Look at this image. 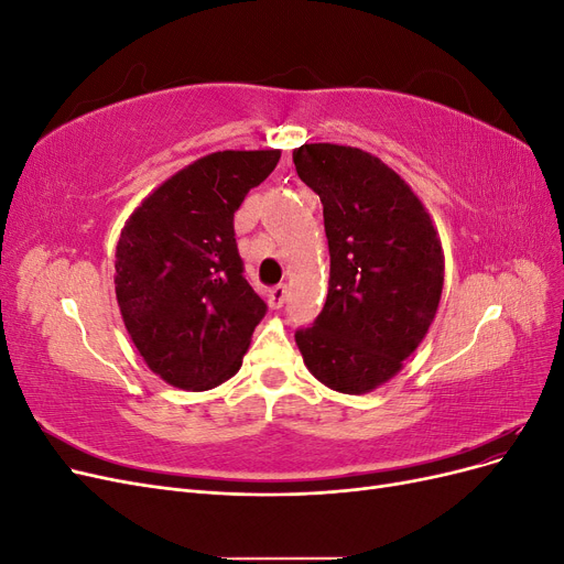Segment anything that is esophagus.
<instances>
[{
    "label": "esophagus",
    "instance_id": "34e87169",
    "mask_svg": "<svg viewBox=\"0 0 564 564\" xmlns=\"http://www.w3.org/2000/svg\"><path fill=\"white\" fill-rule=\"evenodd\" d=\"M286 299H289V292H286L284 284H278V286L268 289V305H270V308H282V305L286 303Z\"/></svg>",
    "mask_w": 564,
    "mask_h": 564
}]
</instances>
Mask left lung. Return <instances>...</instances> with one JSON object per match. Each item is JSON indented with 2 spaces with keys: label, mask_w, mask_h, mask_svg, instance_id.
<instances>
[{
  "label": "left lung",
  "mask_w": 564,
  "mask_h": 564,
  "mask_svg": "<svg viewBox=\"0 0 564 564\" xmlns=\"http://www.w3.org/2000/svg\"><path fill=\"white\" fill-rule=\"evenodd\" d=\"M294 164L319 195L332 256L327 301L296 346L319 383L362 395L395 377L429 334L445 253L431 214L379 158L305 143Z\"/></svg>",
  "instance_id": "obj_1"
}]
</instances>
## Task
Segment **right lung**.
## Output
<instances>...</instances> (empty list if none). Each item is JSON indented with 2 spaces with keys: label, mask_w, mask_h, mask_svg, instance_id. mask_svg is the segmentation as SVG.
<instances>
[{
  "label": "right lung",
  "mask_w": 564,
  "mask_h": 564,
  "mask_svg": "<svg viewBox=\"0 0 564 564\" xmlns=\"http://www.w3.org/2000/svg\"><path fill=\"white\" fill-rule=\"evenodd\" d=\"M280 155L212 152L155 187L119 235V313L145 365L169 386L209 390L242 367L268 308L242 275L232 218Z\"/></svg>",
  "instance_id": "add662e5"
}]
</instances>
